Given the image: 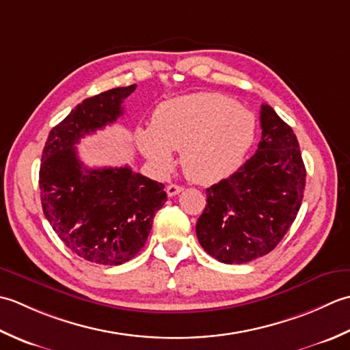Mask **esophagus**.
<instances>
[{
    "label": "esophagus",
    "mask_w": 350,
    "mask_h": 350,
    "mask_svg": "<svg viewBox=\"0 0 350 350\" xmlns=\"http://www.w3.org/2000/svg\"><path fill=\"white\" fill-rule=\"evenodd\" d=\"M184 189L181 187V185H178V184H169L167 187H166V191H167V195L169 196H175V195H178V193H181Z\"/></svg>",
    "instance_id": "34e87169"
}]
</instances>
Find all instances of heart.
Segmentation results:
<instances>
[{"label":"heart","instance_id":"heart-1","mask_svg":"<svg viewBox=\"0 0 350 350\" xmlns=\"http://www.w3.org/2000/svg\"><path fill=\"white\" fill-rule=\"evenodd\" d=\"M256 118L222 94H191L157 107L149 128L135 131V144L151 165L166 172L180 151L183 172L199 184L232 175L255 142Z\"/></svg>","mask_w":350,"mask_h":350}]
</instances>
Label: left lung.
<instances>
[{
    "label": "left lung",
    "mask_w": 350,
    "mask_h": 350,
    "mask_svg": "<svg viewBox=\"0 0 350 350\" xmlns=\"http://www.w3.org/2000/svg\"><path fill=\"white\" fill-rule=\"evenodd\" d=\"M261 142L230 178L206 189L196 235L204 251L241 265L273 251L301 208L306 170L296 135L276 111L261 105Z\"/></svg>",
    "instance_id": "left-lung-1"
}]
</instances>
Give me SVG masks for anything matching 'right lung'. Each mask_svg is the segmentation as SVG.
I'll return each mask as SVG.
<instances>
[{
  "mask_svg": "<svg viewBox=\"0 0 350 350\" xmlns=\"http://www.w3.org/2000/svg\"><path fill=\"white\" fill-rule=\"evenodd\" d=\"M135 84L84 99L46 139L39 170L44 215L70 251L104 266L130 261L145 246L165 185L124 167L88 169L75 145L116 122Z\"/></svg>",
  "mask_w": 350,
  "mask_h": 350,
  "instance_id": "1",
  "label": "right lung"
}]
</instances>
